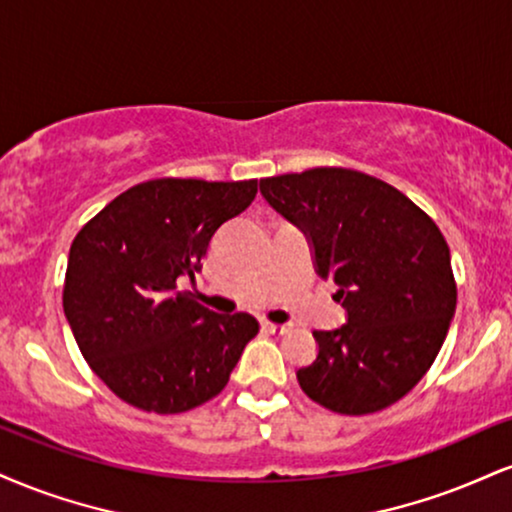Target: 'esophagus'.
Segmentation results:
<instances>
[{
    "label": "esophagus",
    "instance_id": "obj_1",
    "mask_svg": "<svg viewBox=\"0 0 512 512\" xmlns=\"http://www.w3.org/2000/svg\"><path fill=\"white\" fill-rule=\"evenodd\" d=\"M262 329H264V331H269V334L283 336V334H288V331L293 329V324H274V322H262Z\"/></svg>",
    "mask_w": 512,
    "mask_h": 512
}]
</instances>
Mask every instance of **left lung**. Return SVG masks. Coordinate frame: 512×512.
Here are the masks:
<instances>
[{"label": "left lung", "instance_id": "obj_1", "mask_svg": "<svg viewBox=\"0 0 512 512\" xmlns=\"http://www.w3.org/2000/svg\"><path fill=\"white\" fill-rule=\"evenodd\" d=\"M264 200L310 238L348 322L312 331L317 360L298 384L338 415H369L417 386L439 355L458 288L446 238L381 178L343 166L262 178Z\"/></svg>", "mask_w": 512, "mask_h": 512}]
</instances>
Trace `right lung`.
Instances as JSON below:
<instances>
[{"instance_id":"1","label":"right lung","mask_w":512,"mask_h":512,"mask_svg":"<svg viewBox=\"0 0 512 512\" xmlns=\"http://www.w3.org/2000/svg\"><path fill=\"white\" fill-rule=\"evenodd\" d=\"M257 195L250 181L155 178L114 197L73 238L64 315L92 372L133 408L193 410L219 396L260 324L176 291L209 240Z\"/></svg>"}]
</instances>
